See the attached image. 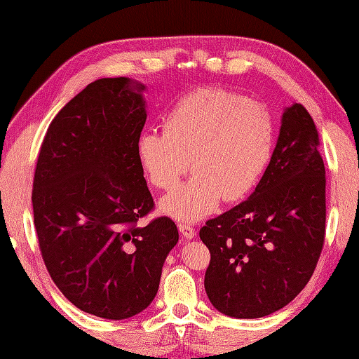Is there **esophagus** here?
<instances>
[{
  "label": "esophagus",
  "instance_id": "1",
  "mask_svg": "<svg viewBox=\"0 0 359 359\" xmlns=\"http://www.w3.org/2000/svg\"><path fill=\"white\" fill-rule=\"evenodd\" d=\"M177 226H179V231L182 233V236H184L185 239H193L196 236V230H194V226L191 224L180 222Z\"/></svg>",
  "mask_w": 359,
  "mask_h": 359
}]
</instances>
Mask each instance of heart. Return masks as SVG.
<instances>
[{
  "instance_id": "b5f03b06",
  "label": "heart",
  "mask_w": 359,
  "mask_h": 359,
  "mask_svg": "<svg viewBox=\"0 0 359 359\" xmlns=\"http://www.w3.org/2000/svg\"><path fill=\"white\" fill-rule=\"evenodd\" d=\"M163 133L144 131L137 158L152 187L172 189L193 165L194 177L163 197L166 216L193 222L220 201L245 197L264 174L273 151V121L261 103L224 89H201L163 117Z\"/></svg>"
}]
</instances>
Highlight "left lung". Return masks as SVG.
I'll use <instances>...</instances> for the list:
<instances>
[{"mask_svg": "<svg viewBox=\"0 0 359 359\" xmlns=\"http://www.w3.org/2000/svg\"><path fill=\"white\" fill-rule=\"evenodd\" d=\"M205 292L220 313L255 319L285 307L307 285L325 238V168L313 118L287 108L255 193L207 220Z\"/></svg>", "mask_w": 359, "mask_h": 359, "instance_id": "obj_1", "label": "left lung"}]
</instances>
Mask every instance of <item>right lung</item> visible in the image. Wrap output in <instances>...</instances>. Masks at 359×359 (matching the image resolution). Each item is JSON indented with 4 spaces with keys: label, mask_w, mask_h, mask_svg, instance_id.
Listing matches in <instances>:
<instances>
[{
    "label": "right lung",
    "mask_w": 359,
    "mask_h": 359,
    "mask_svg": "<svg viewBox=\"0 0 359 359\" xmlns=\"http://www.w3.org/2000/svg\"><path fill=\"white\" fill-rule=\"evenodd\" d=\"M143 89L126 77L88 85L50 121L34 174V224L52 280L77 309L116 321L152 302L179 241L166 216L139 225L154 210L137 158Z\"/></svg>",
    "instance_id": "1"
}]
</instances>
